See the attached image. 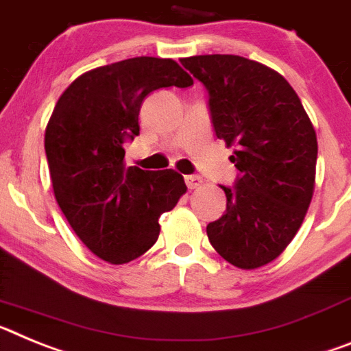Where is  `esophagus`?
Listing matches in <instances>:
<instances>
[{"label": "esophagus", "instance_id": "34e87169", "mask_svg": "<svg viewBox=\"0 0 351 351\" xmlns=\"http://www.w3.org/2000/svg\"><path fill=\"white\" fill-rule=\"evenodd\" d=\"M185 184H187L189 189H196L203 184V178L197 175H187L185 176Z\"/></svg>", "mask_w": 351, "mask_h": 351}]
</instances>
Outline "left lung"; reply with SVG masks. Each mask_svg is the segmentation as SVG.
Here are the masks:
<instances>
[{"label":"left lung","mask_w":351,"mask_h":351,"mask_svg":"<svg viewBox=\"0 0 351 351\" xmlns=\"http://www.w3.org/2000/svg\"><path fill=\"white\" fill-rule=\"evenodd\" d=\"M208 91L213 130L239 169L224 187L226 212L206 226L213 249L243 270L281 254L302 226L315 193L318 141L289 83L258 62L234 54L180 60Z\"/></svg>","instance_id":"1"}]
</instances>
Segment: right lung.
<instances>
[{
  "label": "right lung",
  "mask_w": 351,
  "mask_h": 351,
  "mask_svg": "<svg viewBox=\"0 0 351 351\" xmlns=\"http://www.w3.org/2000/svg\"><path fill=\"white\" fill-rule=\"evenodd\" d=\"M194 81L173 60L139 56L79 75L58 99L45 129L54 197L81 242L123 265L158 239V217L185 194L173 169L125 166L123 145L139 134V109L160 88Z\"/></svg>",
  "instance_id": "obj_1"
}]
</instances>
